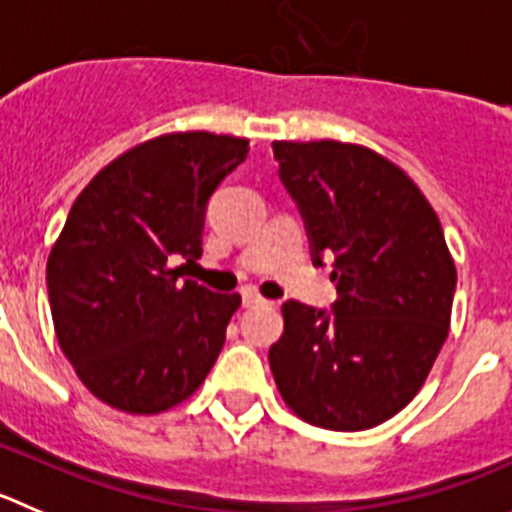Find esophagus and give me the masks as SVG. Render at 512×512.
<instances>
[{"instance_id": "esophagus-1", "label": "esophagus", "mask_w": 512, "mask_h": 512, "mask_svg": "<svg viewBox=\"0 0 512 512\" xmlns=\"http://www.w3.org/2000/svg\"><path fill=\"white\" fill-rule=\"evenodd\" d=\"M267 300L262 298V295H257V293H252V290H245V293H242V305H245V308H255V305H265Z\"/></svg>"}]
</instances>
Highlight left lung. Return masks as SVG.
<instances>
[{"label":"left lung","instance_id":"left-lung-1","mask_svg":"<svg viewBox=\"0 0 512 512\" xmlns=\"http://www.w3.org/2000/svg\"><path fill=\"white\" fill-rule=\"evenodd\" d=\"M315 265L333 260L336 303L288 300L270 348L280 396L308 424L361 432L422 389L450 333L457 270L419 186L366 146L275 141Z\"/></svg>","mask_w":512,"mask_h":512}]
</instances>
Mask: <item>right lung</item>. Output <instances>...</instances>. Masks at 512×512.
Here are the masks:
<instances>
[{
	"mask_svg": "<svg viewBox=\"0 0 512 512\" xmlns=\"http://www.w3.org/2000/svg\"><path fill=\"white\" fill-rule=\"evenodd\" d=\"M247 143L166 133L111 161L75 199L47 257V293L62 353L108 407L166 412L212 371L242 298L184 280L171 262L202 257L209 197Z\"/></svg>",
	"mask_w": 512,
	"mask_h": 512,
	"instance_id": "add662e5",
	"label": "right lung"
}]
</instances>
